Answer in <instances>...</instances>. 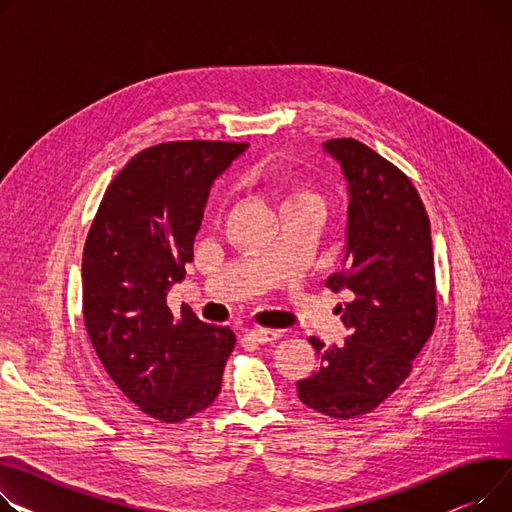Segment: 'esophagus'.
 Here are the masks:
<instances>
[{
    "label": "esophagus",
    "instance_id": "34e87169",
    "mask_svg": "<svg viewBox=\"0 0 512 512\" xmlns=\"http://www.w3.org/2000/svg\"><path fill=\"white\" fill-rule=\"evenodd\" d=\"M282 337L280 331L276 329H251L247 331V339H253L257 344H274Z\"/></svg>",
    "mask_w": 512,
    "mask_h": 512
}]
</instances>
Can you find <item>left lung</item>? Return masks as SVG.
Segmentation results:
<instances>
[{
  "label": "left lung",
  "instance_id": "left-lung-1",
  "mask_svg": "<svg viewBox=\"0 0 512 512\" xmlns=\"http://www.w3.org/2000/svg\"><path fill=\"white\" fill-rule=\"evenodd\" d=\"M323 148L342 164L350 193V267L327 280L331 290L354 296L339 309L350 337L342 348L311 337L321 364L296 389L311 410L352 420L399 389L434 331V255L426 208L403 170L352 138Z\"/></svg>",
  "mask_w": 512,
  "mask_h": 512
}]
</instances>
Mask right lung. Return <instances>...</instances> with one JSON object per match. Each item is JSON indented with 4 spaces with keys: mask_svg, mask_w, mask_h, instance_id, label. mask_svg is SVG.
<instances>
[{
    "mask_svg": "<svg viewBox=\"0 0 512 512\" xmlns=\"http://www.w3.org/2000/svg\"><path fill=\"white\" fill-rule=\"evenodd\" d=\"M238 142H164L135 154L111 181L82 255V313L90 342L123 395L177 424L220 393L236 335L183 306H166L185 278L210 187L243 154Z\"/></svg>",
    "mask_w": 512,
    "mask_h": 512,
    "instance_id": "1",
    "label": "right lung"
}]
</instances>
